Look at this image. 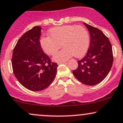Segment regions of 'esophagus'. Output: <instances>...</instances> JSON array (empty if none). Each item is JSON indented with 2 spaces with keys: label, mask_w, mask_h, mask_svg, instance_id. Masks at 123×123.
<instances>
[{
  "label": "esophagus",
  "mask_w": 123,
  "mask_h": 123,
  "mask_svg": "<svg viewBox=\"0 0 123 123\" xmlns=\"http://www.w3.org/2000/svg\"><path fill=\"white\" fill-rule=\"evenodd\" d=\"M66 63V62L64 61V62H58V64L61 65V64H62V63Z\"/></svg>",
  "instance_id": "1"
}]
</instances>
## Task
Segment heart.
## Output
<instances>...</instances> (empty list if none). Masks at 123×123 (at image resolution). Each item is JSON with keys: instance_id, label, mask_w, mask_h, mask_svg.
Returning <instances> with one entry per match:
<instances>
[{"instance_id": "1", "label": "heart", "mask_w": 123, "mask_h": 123, "mask_svg": "<svg viewBox=\"0 0 123 123\" xmlns=\"http://www.w3.org/2000/svg\"><path fill=\"white\" fill-rule=\"evenodd\" d=\"M49 37H43L40 39L41 47L47 54L54 55L62 45L64 48L53 57L58 62L65 61L74 55L82 57L88 51L90 44L89 34L81 26L65 25L50 29Z\"/></svg>"}]
</instances>
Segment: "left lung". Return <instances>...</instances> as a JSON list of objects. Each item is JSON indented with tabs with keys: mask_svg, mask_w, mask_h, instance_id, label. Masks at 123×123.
<instances>
[{
	"mask_svg": "<svg viewBox=\"0 0 123 123\" xmlns=\"http://www.w3.org/2000/svg\"><path fill=\"white\" fill-rule=\"evenodd\" d=\"M88 29L91 42L86 54L78 61V68L73 74L78 81L87 85H95L103 81L113 61L112 47L107 37L97 28L84 23Z\"/></svg>",
	"mask_w": 123,
	"mask_h": 123,
	"instance_id": "obj_1",
	"label": "left lung"
}]
</instances>
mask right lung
Instances as JSON below:
<instances>
[{
  "mask_svg": "<svg viewBox=\"0 0 123 123\" xmlns=\"http://www.w3.org/2000/svg\"><path fill=\"white\" fill-rule=\"evenodd\" d=\"M41 28L35 26L19 38L13 50V73L25 88L31 91L47 88L55 77L58 65L44 53L40 44Z\"/></svg>",
  "mask_w": 123,
  "mask_h": 123,
  "instance_id": "add662e5",
  "label": "right lung"
}]
</instances>
